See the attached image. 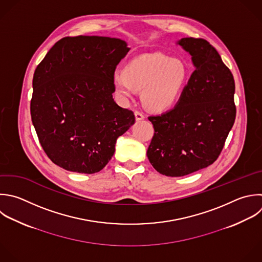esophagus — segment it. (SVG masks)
<instances>
[{"instance_id": "obj_1", "label": "esophagus", "mask_w": 262, "mask_h": 262, "mask_svg": "<svg viewBox=\"0 0 262 262\" xmlns=\"http://www.w3.org/2000/svg\"><path fill=\"white\" fill-rule=\"evenodd\" d=\"M135 119L136 121H142L144 119V116L140 112H135Z\"/></svg>"}]
</instances>
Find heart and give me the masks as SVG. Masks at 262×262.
Wrapping results in <instances>:
<instances>
[{"label":"heart","mask_w":262,"mask_h":262,"mask_svg":"<svg viewBox=\"0 0 262 262\" xmlns=\"http://www.w3.org/2000/svg\"><path fill=\"white\" fill-rule=\"evenodd\" d=\"M186 77V68L180 60L151 53L132 59L125 72L116 71L113 82L121 98L130 99L135 90H141L143 105L160 113L169 110L179 99Z\"/></svg>","instance_id":"obj_1"}]
</instances>
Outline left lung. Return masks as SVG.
<instances>
[{
	"instance_id": "left-lung-1",
	"label": "left lung",
	"mask_w": 262,
	"mask_h": 262,
	"mask_svg": "<svg viewBox=\"0 0 262 262\" xmlns=\"http://www.w3.org/2000/svg\"><path fill=\"white\" fill-rule=\"evenodd\" d=\"M194 71L174 108L149 117L155 134L147 158L161 174L184 176L213 164L235 119L234 80L216 49L204 39L176 43Z\"/></svg>"
}]
</instances>
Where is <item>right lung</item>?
Wrapping results in <instances>:
<instances>
[{"instance_id": "add662e5", "label": "right lung", "mask_w": 262, "mask_h": 262, "mask_svg": "<svg viewBox=\"0 0 262 262\" xmlns=\"http://www.w3.org/2000/svg\"><path fill=\"white\" fill-rule=\"evenodd\" d=\"M128 44L117 38L67 37L37 67L31 115L40 143L57 166L93 174L115 154L117 139L135 122L113 98L117 66Z\"/></svg>"}]
</instances>
